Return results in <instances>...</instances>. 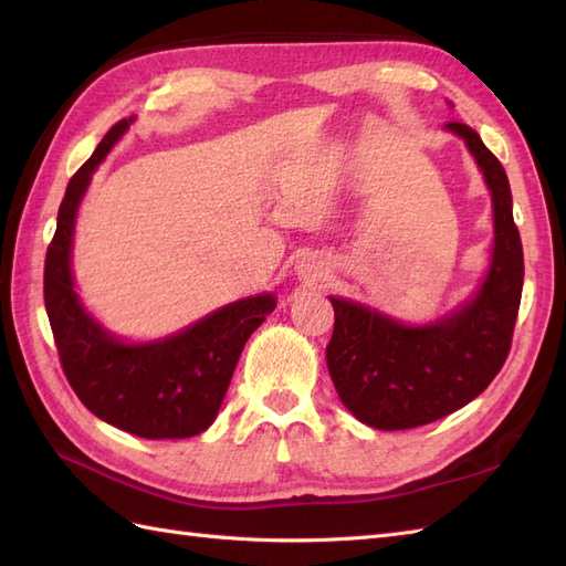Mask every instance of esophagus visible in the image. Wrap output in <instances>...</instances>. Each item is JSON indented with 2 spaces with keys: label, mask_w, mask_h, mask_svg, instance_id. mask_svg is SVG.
Masks as SVG:
<instances>
[{
  "label": "esophagus",
  "mask_w": 566,
  "mask_h": 566,
  "mask_svg": "<svg viewBox=\"0 0 566 566\" xmlns=\"http://www.w3.org/2000/svg\"><path fill=\"white\" fill-rule=\"evenodd\" d=\"M302 276H308V280H314L316 276V270L308 268V264H302Z\"/></svg>",
  "instance_id": "34e87169"
}]
</instances>
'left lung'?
I'll use <instances>...</instances> for the list:
<instances>
[{"instance_id":"left-lung-1","label":"left lung","mask_w":566,"mask_h":566,"mask_svg":"<svg viewBox=\"0 0 566 566\" xmlns=\"http://www.w3.org/2000/svg\"><path fill=\"white\" fill-rule=\"evenodd\" d=\"M484 172L494 201V252L482 290L460 311L428 326H403L363 304L331 296L328 371L357 420L377 430L432 423L482 394L506 363L523 292V245L513 221L509 177L476 130L444 124Z\"/></svg>"}]
</instances>
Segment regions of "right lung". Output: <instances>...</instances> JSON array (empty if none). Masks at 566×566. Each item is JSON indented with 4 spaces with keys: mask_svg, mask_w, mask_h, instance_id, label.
<instances>
[{
    "mask_svg": "<svg viewBox=\"0 0 566 566\" xmlns=\"http://www.w3.org/2000/svg\"><path fill=\"white\" fill-rule=\"evenodd\" d=\"M128 124L130 118H124L109 128L65 189L55 235L45 252V311L70 387L94 416L138 438H191L213 423L240 353L252 331L274 311V296L233 302L182 333L146 345L116 340L82 308L70 272L77 207L92 172Z\"/></svg>",
    "mask_w": 566,
    "mask_h": 566,
    "instance_id": "add662e5",
    "label": "right lung"
}]
</instances>
